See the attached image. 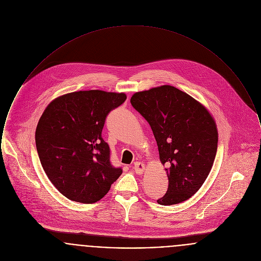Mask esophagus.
<instances>
[{
	"label": "esophagus",
	"instance_id": "34e87169",
	"mask_svg": "<svg viewBox=\"0 0 261 261\" xmlns=\"http://www.w3.org/2000/svg\"><path fill=\"white\" fill-rule=\"evenodd\" d=\"M134 169H135L136 173L141 175V174H143V172H144L145 165L142 162H136L135 165H134Z\"/></svg>",
	"mask_w": 261,
	"mask_h": 261
}]
</instances>
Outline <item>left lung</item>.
Returning <instances> with one entry per match:
<instances>
[{
	"mask_svg": "<svg viewBox=\"0 0 261 261\" xmlns=\"http://www.w3.org/2000/svg\"><path fill=\"white\" fill-rule=\"evenodd\" d=\"M130 103L150 124L160 162L167 165L168 189L157 203L171 206L188 200L204 184L216 157L219 134L214 117L170 85L137 92Z\"/></svg>",
	"mask_w": 261,
	"mask_h": 261,
	"instance_id": "8db88e82",
	"label": "left lung"
}]
</instances>
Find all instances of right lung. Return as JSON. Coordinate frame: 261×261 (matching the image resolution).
I'll return each instance as SVG.
<instances>
[{"label":"right lung","instance_id":"obj_1","mask_svg":"<svg viewBox=\"0 0 261 261\" xmlns=\"http://www.w3.org/2000/svg\"><path fill=\"white\" fill-rule=\"evenodd\" d=\"M124 93L77 91L53 100L35 130L40 163L54 187L71 201L101 200L122 175L110 162L102 138L109 113L125 101Z\"/></svg>","mask_w":261,"mask_h":261}]
</instances>
